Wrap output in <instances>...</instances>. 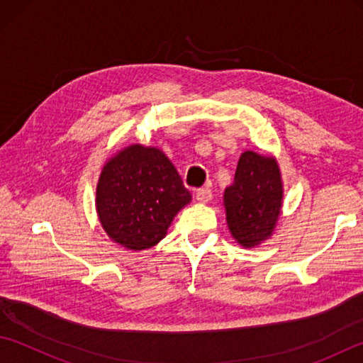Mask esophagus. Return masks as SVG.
<instances>
[{"label": "esophagus", "mask_w": 363, "mask_h": 363, "mask_svg": "<svg viewBox=\"0 0 363 363\" xmlns=\"http://www.w3.org/2000/svg\"><path fill=\"white\" fill-rule=\"evenodd\" d=\"M196 199L198 203H209L212 199V190L209 187H203V189H198L196 190Z\"/></svg>", "instance_id": "34e87169"}]
</instances>
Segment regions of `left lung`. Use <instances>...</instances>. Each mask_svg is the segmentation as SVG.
<instances>
[{
    "mask_svg": "<svg viewBox=\"0 0 363 363\" xmlns=\"http://www.w3.org/2000/svg\"><path fill=\"white\" fill-rule=\"evenodd\" d=\"M284 198L281 169L274 157L245 151L234 182L225 190L226 221L230 234L245 248L272 237Z\"/></svg>",
    "mask_w": 363,
    "mask_h": 363,
    "instance_id": "obj_1",
    "label": "left lung"
}]
</instances>
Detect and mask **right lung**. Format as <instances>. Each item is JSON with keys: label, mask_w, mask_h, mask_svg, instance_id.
I'll use <instances>...</instances> for the list:
<instances>
[{"label": "right lung", "mask_w": 363, "mask_h": 363, "mask_svg": "<svg viewBox=\"0 0 363 363\" xmlns=\"http://www.w3.org/2000/svg\"><path fill=\"white\" fill-rule=\"evenodd\" d=\"M191 201L164 151L130 145L104 164L96 186V212L113 242L142 251L167 235L176 213Z\"/></svg>", "instance_id": "add662e5"}]
</instances>
